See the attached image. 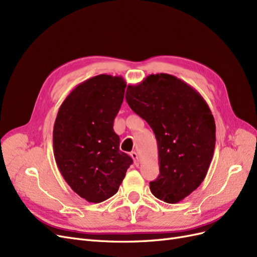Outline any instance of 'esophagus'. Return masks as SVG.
<instances>
[{
    "mask_svg": "<svg viewBox=\"0 0 257 257\" xmlns=\"http://www.w3.org/2000/svg\"><path fill=\"white\" fill-rule=\"evenodd\" d=\"M131 158L134 160V163L136 165H138L139 164V159H138V154L135 152V151H133V152H131Z\"/></svg>",
    "mask_w": 257,
    "mask_h": 257,
    "instance_id": "esophagus-1",
    "label": "esophagus"
}]
</instances>
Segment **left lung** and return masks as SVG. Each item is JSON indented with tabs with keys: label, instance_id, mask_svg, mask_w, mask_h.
I'll list each match as a JSON object with an SVG mask.
<instances>
[{
	"label": "left lung",
	"instance_id": "8db88e82",
	"mask_svg": "<svg viewBox=\"0 0 257 257\" xmlns=\"http://www.w3.org/2000/svg\"><path fill=\"white\" fill-rule=\"evenodd\" d=\"M131 109L147 121L158 142L160 175L153 195L168 204L189 196L204 181L215 146L214 118L191 85L168 74L149 75L127 85Z\"/></svg>",
	"mask_w": 257,
	"mask_h": 257
}]
</instances>
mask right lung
I'll return each instance as SVG.
<instances>
[{"label": "right lung", "instance_id": "add662e5", "mask_svg": "<svg viewBox=\"0 0 257 257\" xmlns=\"http://www.w3.org/2000/svg\"><path fill=\"white\" fill-rule=\"evenodd\" d=\"M125 87L120 76L92 77L69 93L54 122L53 153L60 173L89 203L114 195L133 163L119 150L113 131Z\"/></svg>", "mask_w": 257, "mask_h": 257}]
</instances>
